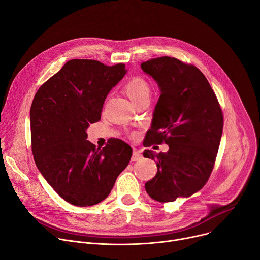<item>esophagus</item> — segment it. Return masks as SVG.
I'll list each match as a JSON object with an SVG mask.
<instances>
[{"mask_svg": "<svg viewBox=\"0 0 260 260\" xmlns=\"http://www.w3.org/2000/svg\"><path fill=\"white\" fill-rule=\"evenodd\" d=\"M142 157H143V155H142L141 152L134 151L133 154H132V157H131V160L132 161H137V160H139V159H142Z\"/></svg>", "mask_w": 260, "mask_h": 260, "instance_id": "34e87169", "label": "esophagus"}]
</instances>
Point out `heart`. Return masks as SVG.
Returning <instances> with one entry per match:
<instances>
[{
    "label": "heart",
    "mask_w": 260,
    "mask_h": 260,
    "mask_svg": "<svg viewBox=\"0 0 260 260\" xmlns=\"http://www.w3.org/2000/svg\"><path fill=\"white\" fill-rule=\"evenodd\" d=\"M124 90L136 104L148 100L150 94V85L142 76H132L124 84Z\"/></svg>",
    "instance_id": "b5f03b06"
}]
</instances>
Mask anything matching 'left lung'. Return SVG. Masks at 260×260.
<instances>
[{
    "instance_id": "8db88e82",
    "label": "left lung",
    "mask_w": 260,
    "mask_h": 260,
    "mask_svg": "<svg viewBox=\"0 0 260 260\" xmlns=\"http://www.w3.org/2000/svg\"><path fill=\"white\" fill-rule=\"evenodd\" d=\"M160 87L145 147L169 145L167 153L144 156L156 161L157 174L145 187L158 202L189 197L208 181L223 133L224 116L203 73L177 58L164 56L141 64Z\"/></svg>"
}]
</instances>
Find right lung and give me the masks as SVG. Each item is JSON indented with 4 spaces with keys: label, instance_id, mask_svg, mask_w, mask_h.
I'll return each mask as SVG.
<instances>
[{
    "label": "right lung",
    "instance_id": "right-lung-1",
    "mask_svg": "<svg viewBox=\"0 0 260 260\" xmlns=\"http://www.w3.org/2000/svg\"><path fill=\"white\" fill-rule=\"evenodd\" d=\"M124 63L105 66L72 59L38 88L30 109L31 149L37 169L64 201L92 206L110 193L128 166L131 147L113 138L104 148L86 141L101 119L108 92L125 74Z\"/></svg>",
    "mask_w": 260,
    "mask_h": 260
}]
</instances>
